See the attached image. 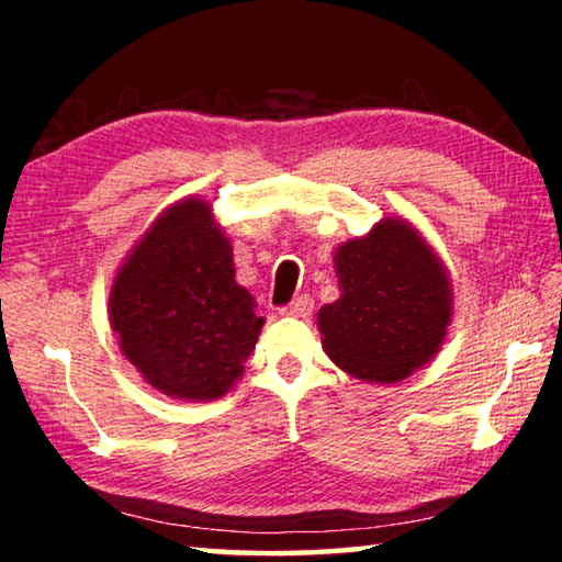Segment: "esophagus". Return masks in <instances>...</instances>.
Returning <instances> with one entry per match:
<instances>
[{"label":"esophagus","mask_w":562,"mask_h":562,"mask_svg":"<svg viewBox=\"0 0 562 562\" xmlns=\"http://www.w3.org/2000/svg\"><path fill=\"white\" fill-rule=\"evenodd\" d=\"M312 310H315V302H312L310 294H300V297H294L288 307H282L280 312L282 315L288 317H297V319H304L312 315Z\"/></svg>","instance_id":"esophagus-1"}]
</instances>
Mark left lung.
I'll use <instances>...</instances> for the list:
<instances>
[{
	"label": "left lung",
	"mask_w": 562,
	"mask_h": 562,
	"mask_svg": "<svg viewBox=\"0 0 562 562\" xmlns=\"http://www.w3.org/2000/svg\"><path fill=\"white\" fill-rule=\"evenodd\" d=\"M339 300L317 315L322 347L349 376L396 384L429 364L453 315L443 260L404 217L337 247Z\"/></svg>",
	"instance_id": "obj_1"
}]
</instances>
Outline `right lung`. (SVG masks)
Here are the masks:
<instances>
[{
  "label": "right lung",
  "instance_id": "1",
  "mask_svg": "<svg viewBox=\"0 0 562 562\" xmlns=\"http://www.w3.org/2000/svg\"><path fill=\"white\" fill-rule=\"evenodd\" d=\"M109 322L160 394L215 402L231 392L265 319L235 282L233 245L211 203L183 198L156 217L113 278Z\"/></svg>",
  "mask_w": 562,
  "mask_h": 562
}]
</instances>
